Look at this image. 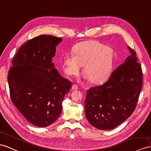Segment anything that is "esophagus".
Masks as SVG:
<instances>
[{"instance_id": "1", "label": "esophagus", "mask_w": 151, "mask_h": 151, "mask_svg": "<svg viewBox=\"0 0 151 151\" xmlns=\"http://www.w3.org/2000/svg\"><path fill=\"white\" fill-rule=\"evenodd\" d=\"M72 89L73 90H78V87L76 86V85H75V84H74V85H73L72 86Z\"/></svg>"}]
</instances>
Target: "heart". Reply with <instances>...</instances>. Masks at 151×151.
Listing matches in <instances>:
<instances>
[{
  "label": "heart",
  "instance_id": "b5f03b06",
  "mask_svg": "<svg viewBox=\"0 0 151 151\" xmlns=\"http://www.w3.org/2000/svg\"><path fill=\"white\" fill-rule=\"evenodd\" d=\"M73 52V55L67 53L63 58L67 75H78L83 66V75L91 83L101 82L110 75L114 64L112 48L98 41H88L77 44Z\"/></svg>",
  "mask_w": 151,
  "mask_h": 151
}]
</instances>
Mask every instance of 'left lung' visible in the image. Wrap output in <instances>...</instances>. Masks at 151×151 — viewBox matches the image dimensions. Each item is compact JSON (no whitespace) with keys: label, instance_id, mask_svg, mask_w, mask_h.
<instances>
[{"label":"left lung","instance_id":"1","mask_svg":"<svg viewBox=\"0 0 151 151\" xmlns=\"http://www.w3.org/2000/svg\"><path fill=\"white\" fill-rule=\"evenodd\" d=\"M112 72L106 82L87 91L85 114L91 124L110 130L132 114L142 86V70L134 50Z\"/></svg>","mask_w":151,"mask_h":151}]
</instances>
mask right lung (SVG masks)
Here are the masks:
<instances>
[{"label": "right lung", "instance_id": "1", "mask_svg": "<svg viewBox=\"0 0 151 151\" xmlns=\"http://www.w3.org/2000/svg\"><path fill=\"white\" fill-rule=\"evenodd\" d=\"M60 37L41 35L18 49L8 73L11 99L27 121L48 126L59 118L71 82L63 78L52 63Z\"/></svg>", "mask_w": 151, "mask_h": 151}]
</instances>
